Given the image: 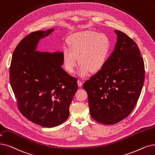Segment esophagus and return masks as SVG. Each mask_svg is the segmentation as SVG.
Returning a JSON list of instances; mask_svg holds the SVG:
<instances>
[{
    "instance_id": "1",
    "label": "esophagus",
    "mask_w": 155,
    "mask_h": 155,
    "mask_svg": "<svg viewBox=\"0 0 155 155\" xmlns=\"http://www.w3.org/2000/svg\"><path fill=\"white\" fill-rule=\"evenodd\" d=\"M77 83H78V85L79 87H81V86L82 85V84H83L82 81L81 80H80V79H78V80Z\"/></svg>"
}]
</instances>
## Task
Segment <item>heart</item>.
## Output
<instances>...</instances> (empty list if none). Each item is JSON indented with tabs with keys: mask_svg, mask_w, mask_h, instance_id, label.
I'll use <instances>...</instances> for the list:
<instances>
[{
	"mask_svg": "<svg viewBox=\"0 0 155 155\" xmlns=\"http://www.w3.org/2000/svg\"><path fill=\"white\" fill-rule=\"evenodd\" d=\"M68 44V47L63 50L62 56L63 66L68 73H73L79 62L78 74L85 77L89 71L100 70L108 59L111 43L109 37L104 33H76L69 37Z\"/></svg>",
	"mask_w": 155,
	"mask_h": 155,
	"instance_id": "b5f03b06",
	"label": "heart"
}]
</instances>
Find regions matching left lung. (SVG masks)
<instances>
[{"mask_svg": "<svg viewBox=\"0 0 155 155\" xmlns=\"http://www.w3.org/2000/svg\"><path fill=\"white\" fill-rule=\"evenodd\" d=\"M117 42L104 66L84 82L92 118L105 125L118 123L136 105L145 78L138 46L125 33L115 30Z\"/></svg>", "mask_w": 155, "mask_h": 155, "instance_id": "8db88e82", "label": "left lung"}]
</instances>
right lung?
Masks as SVG:
<instances>
[{"label": "right lung", "mask_w": 155, "mask_h": 155, "mask_svg": "<svg viewBox=\"0 0 155 155\" xmlns=\"http://www.w3.org/2000/svg\"><path fill=\"white\" fill-rule=\"evenodd\" d=\"M53 31H37L24 37L13 52L9 68L19 111L44 127H56L66 120L78 89L77 78L62 68V52L35 51L39 40Z\"/></svg>", "instance_id": "right-lung-1"}]
</instances>
